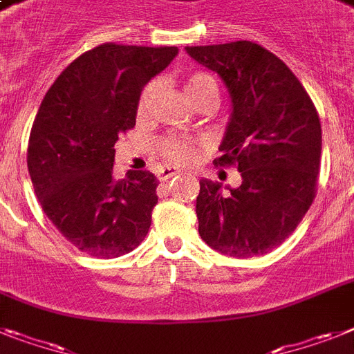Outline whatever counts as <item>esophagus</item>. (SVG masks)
Returning a JSON list of instances; mask_svg holds the SVG:
<instances>
[{
  "label": "esophagus",
  "mask_w": 354,
  "mask_h": 354,
  "mask_svg": "<svg viewBox=\"0 0 354 354\" xmlns=\"http://www.w3.org/2000/svg\"><path fill=\"white\" fill-rule=\"evenodd\" d=\"M176 174H180V171L176 167H163L158 171V180L160 182H167L169 178L176 176Z\"/></svg>",
  "instance_id": "esophagus-1"
}]
</instances>
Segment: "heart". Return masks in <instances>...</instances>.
Segmentation results:
<instances>
[{"label":"heart","mask_w":354,"mask_h":354,"mask_svg":"<svg viewBox=\"0 0 354 354\" xmlns=\"http://www.w3.org/2000/svg\"><path fill=\"white\" fill-rule=\"evenodd\" d=\"M183 88H185V93L189 95V99L192 102L203 99V97H209V95L219 99L218 81L210 73H205V71H194L191 75H187L185 81H183ZM154 91H156V82H149L142 90L140 97H138V104H136V113H138L140 118L149 113ZM200 142L191 140L187 136L169 135L160 140L158 149L160 154L167 162L176 163V165H185V163L194 162L196 156H198V151H200Z\"/></svg>","instance_id":"heart-1"}]
</instances>
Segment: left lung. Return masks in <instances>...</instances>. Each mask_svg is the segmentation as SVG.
Masks as SVG:
<instances>
[{
	"mask_svg": "<svg viewBox=\"0 0 354 354\" xmlns=\"http://www.w3.org/2000/svg\"><path fill=\"white\" fill-rule=\"evenodd\" d=\"M216 71L232 97V115L216 165H236L243 183L221 194L201 180L200 236L210 248L246 259L292 236L317 196L322 129L313 100L290 68L252 41L187 46Z\"/></svg>",
	"mask_w": 354,
	"mask_h": 354,
	"instance_id": "1",
	"label": "left lung"
}]
</instances>
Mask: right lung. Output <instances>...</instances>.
<instances>
[{"instance_id": "1", "label": "right lung", "mask_w": 354, "mask_h": 354, "mask_svg": "<svg viewBox=\"0 0 354 354\" xmlns=\"http://www.w3.org/2000/svg\"><path fill=\"white\" fill-rule=\"evenodd\" d=\"M176 53V46L99 44L44 95L28 138V172L44 214L84 254L120 257L149 232L158 180L149 171L115 180L113 147L135 127L144 86Z\"/></svg>"}]
</instances>
